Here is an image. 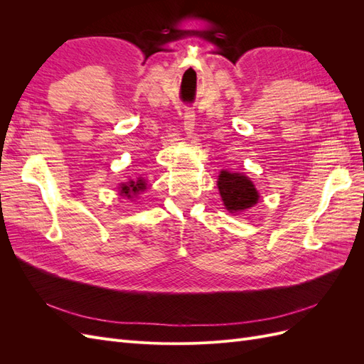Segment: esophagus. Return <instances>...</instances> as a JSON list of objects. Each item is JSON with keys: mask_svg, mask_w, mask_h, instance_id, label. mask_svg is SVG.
Returning <instances> with one entry per match:
<instances>
[{"mask_svg": "<svg viewBox=\"0 0 364 364\" xmlns=\"http://www.w3.org/2000/svg\"><path fill=\"white\" fill-rule=\"evenodd\" d=\"M196 123V114H194V111L191 107H185V111H183V127H185V132L188 135H191L193 134V130H194V124Z\"/></svg>", "mask_w": 364, "mask_h": 364, "instance_id": "obj_1", "label": "esophagus"}]
</instances>
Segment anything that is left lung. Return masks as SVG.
I'll return each mask as SVG.
<instances>
[{
	"label": "left lung",
	"instance_id": "obj_1",
	"mask_svg": "<svg viewBox=\"0 0 364 364\" xmlns=\"http://www.w3.org/2000/svg\"><path fill=\"white\" fill-rule=\"evenodd\" d=\"M217 185L229 213L243 211L258 202V191L243 174L222 171Z\"/></svg>",
	"mask_w": 364,
	"mask_h": 364
}]
</instances>
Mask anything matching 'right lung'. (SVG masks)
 Returning <instances> with one entry per match:
<instances>
[{"label": "right lung", "mask_w": 364, "mask_h": 364, "mask_svg": "<svg viewBox=\"0 0 364 364\" xmlns=\"http://www.w3.org/2000/svg\"><path fill=\"white\" fill-rule=\"evenodd\" d=\"M142 190H146V182L144 181H142V179H138L136 182L130 181L127 185L121 186V194H124L127 197H132V196L138 194Z\"/></svg>", "instance_id": "right-lung-1"}]
</instances>
